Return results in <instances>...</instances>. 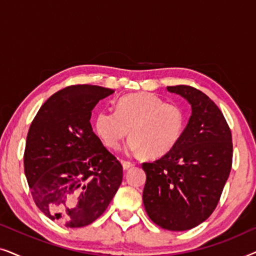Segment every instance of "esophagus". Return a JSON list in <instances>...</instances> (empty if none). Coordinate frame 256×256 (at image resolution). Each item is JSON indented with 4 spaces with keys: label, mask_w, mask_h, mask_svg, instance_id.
I'll use <instances>...</instances> for the list:
<instances>
[{
    "label": "esophagus",
    "mask_w": 256,
    "mask_h": 256,
    "mask_svg": "<svg viewBox=\"0 0 256 256\" xmlns=\"http://www.w3.org/2000/svg\"><path fill=\"white\" fill-rule=\"evenodd\" d=\"M135 166V163H132V162H128V160H124V162H122V166H124V170H128V169H130L132 166Z\"/></svg>",
    "instance_id": "esophagus-1"
}]
</instances>
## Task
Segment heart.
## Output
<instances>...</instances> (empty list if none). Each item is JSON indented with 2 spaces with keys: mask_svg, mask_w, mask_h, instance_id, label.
Segmentation results:
<instances>
[{
  "mask_svg": "<svg viewBox=\"0 0 256 256\" xmlns=\"http://www.w3.org/2000/svg\"><path fill=\"white\" fill-rule=\"evenodd\" d=\"M186 115L180 104L164 102L156 94L132 93L122 96L116 112L101 110L96 132L108 148L118 150L130 132L127 152L158 157L169 152L183 135Z\"/></svg>",
  "mask_w": 256,
  "mask_h": 256,
  "instance_id": "heart-1",
  "label": "heart"
}]
</instances>
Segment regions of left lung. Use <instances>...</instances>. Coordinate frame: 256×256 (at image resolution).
Instances as JSON below:
<instances>
[{
    "label": "left lung",
    "mask_w": 256,
    "mask_h": 256,
    "mask_svg": "<svg viewBox=\"0 0 256 256\" xmlns=\"http://www.w3.org/2000/svg\"><path fill=\"white\" fill-rule=\"evenodd\" d=\"M191 104L183 135L160 158L143 163V204L156 225L186 230L205 222L218 205L232 168V134L218 106L194 87L169 86Z\"/></svg>",
    "instance_id": "obj_1"
}]
</instances>
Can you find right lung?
<instances>
[{"instance_id":"right-lung-1","label":"right lung","mask_w":256,"mask_h":256,"mask_svg":"<svg viewBox=\"0 0 256 256\" xmlns=\"http://www.w3.org/2000/svg\"><path fill=\"white\" fill-rule=\"evenodd\" d=\"M114 90L73 85L40 108L26 136L24 172L37 208L66 227L102 213L122 183V166L90 126L93 108Z\"/></svg>"}]
</instances>
